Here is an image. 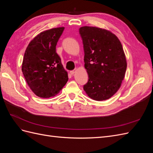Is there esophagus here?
<instances>
[{"mask_svg": "<svg viewBox=\"0 0 153 153\" xmlns=\"http://www.w3.org/2000/svg\"><path fill=\"white\" fill-rule=\"evenodd\" d=\"M75 71H76V69H75V70H72V71H70V74H71V75H73V74L75 73Z\"/></svg>", "mask_w": 153, "mask_h": 153, "instance_id": "1", "label": "esophagus"}]
</instances>
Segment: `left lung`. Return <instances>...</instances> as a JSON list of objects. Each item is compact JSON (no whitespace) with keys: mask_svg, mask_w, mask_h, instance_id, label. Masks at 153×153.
Listing matches in <instances>:
<instances>
[{"mask_svg":"<svg viewBox=\"0 0 153 153\" xmlns=\"http://www.w3.org/2000/svg\"><path fill=\"white\" fill-rule=\"evenodd\" d=\"M84 50V67L89 80L84 85L96 101L110 98L121 87L127 62L121 41L110 30L96 27L79 29Z\"/></svg>","mask_w":153,"mask_h":153,"instance_id":"obj_1","label":"left lung"}]
</instances>
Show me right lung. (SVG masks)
<instances>
[{"instance_id": "1", "label": "right lung", "mask_w": 153, "mask_h": 153, "mask_svg": "<svg viewBox=\"0 0 153 153\" xmlns=\"http://www.w3.org/2000/svg\"><path fill=\"white\" fill-rule=\"evenodd\" d=\"M64 27L41 32L25 50L22 71L32 91L39 98L57 94L68 80V72L56 53V45Z\"/></svg>"}]
</instances>
